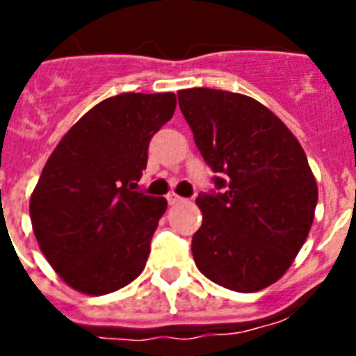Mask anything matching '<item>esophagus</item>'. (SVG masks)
Returning <instances> with one entry per match:
<instances>
[{
    "label": "esophagus",
    "instance_id": "34e87169",
    "mask_svg": "<svg viewBox=\"0 0 356 356\" xmlns=\"http://www.w3.org/2000/svg\"><path fill=\"white\" fill-rule=\"evenodd\" d=\"M166 200H168V203H170V205H179V203H183V197H181V195H177V194H168L166 195Z\"/></svg>",
    "mask_w": 356,
    "mask_h": 356
}]
</instances>
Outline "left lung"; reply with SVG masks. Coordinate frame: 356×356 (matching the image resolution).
<instances>
[{
	"label": "left lung",
	"mask_w": 356,
	"mask_h": 356,
	"mask_svg": "<svg viewBox=\"0 0 356 356\" xmlns=\"http://www.w3.org/2000/svg\"><path fill=\"white\" fill-rule=\"evenodd\" d=\"M197 149L222 177V194H200L192 238L197 270L234 292L279 281L314 222L318 184L292 131L262 103L214 88L179 90Z\"/></svg>",
	"instance_id": "obj_1"
}]
</instances>
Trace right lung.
Masks as SVG:
<instances>
[{
	"instance_id": "add662e5",
	"label": "right lung",
	"mask_w": 356,
	"mask_h": 356,
	"mask_svg": "<svg viewBox=\"0 0 356 356\" xmlns=\"http://www.w3.org/2000/svg\"><path fill=\"white\" fill-rule=\"evenodd\" d=\"M164 94L103 99L53 149L29 201L38 248L70 288L105 296L142 273L164 197L136 192L151 136L173 116Z\"/></svg>"
}]
</instances>
